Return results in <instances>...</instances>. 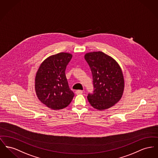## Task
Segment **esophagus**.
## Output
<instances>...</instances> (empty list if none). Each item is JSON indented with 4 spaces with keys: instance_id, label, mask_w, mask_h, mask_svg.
Segmentation results:
<instances>
[{
    "instance_id": "34e87169",
    "label": "esophagus",
    "mask_w": 158,
    "mask_h": 158,
    "mask_svg": "<svg viewBox=\"0 0 158 158\" xmlns=\"http://www.w3.org/2000/svg\"><path fill=\"white\" fill-rule=\"evenodd\" d=\"M76 95H79V94H82V93H83V91H82V90H77V91H76Z\"/></svg>"
}]
</instances>
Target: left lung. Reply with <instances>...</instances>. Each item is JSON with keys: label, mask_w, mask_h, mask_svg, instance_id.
Masks as SVG:
<instances>
[{"label": "left lung", "mask_w": 158, "mask_h": 158, "mask_svg": "<svg viewBox=\"0 0 158 158\" xmlns=\"http://www.w3.org/2000/svg\"><path fill=\"white\" fill-rule=\"evenodd\" d=\"M93 74L94 91L88 94V102L94 108L103 110L121 100L124 90V78L118 63L101 51L85 55Z\"/></svg>", "instance_id": "left-lung-1"}]
</instances>
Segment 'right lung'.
<instances>
[{
    "mask_svg": "<svg viewBox=\"0 0 158 158\" xmlns=\"http://www.w3.org/2000/svg\"><path fill=\"white\" fill-rule=\"evenodd\" d=\"M72 58L60 52L45 59L39 67L35 77V91L39 100L53 110H60L71 102L74 94L70 89L65 69Z\"/></svg>",
    "mask_w": 158,
    "mask_h": 158,
    "instance_id": "obj_1",
    "label": "right lung"
}]
</instances>
